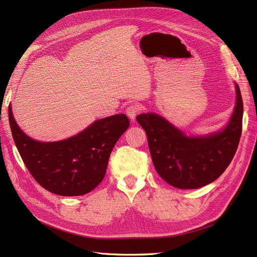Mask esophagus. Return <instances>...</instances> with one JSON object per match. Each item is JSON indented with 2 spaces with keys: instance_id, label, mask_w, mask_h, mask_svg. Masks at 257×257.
Instances as JSON below:
<instances>
[{
  "instance_id": "34e87169",
  "label": "esophagus",
  "mask_w": 257,
  "mask_h": 257,
  "mask_svg": "<svg viewBox=\"0 0 257 257\" xmlns=\"http://www.w3.org/2000/svg\"><path fill=\"white\" fill-rule=\"evenodd\" d=\"M141 106L139 105H137V104H131V105H128L127 107H126V109H125V113L127 114V116L128 118L131 119V120H133L134 121V119L136 118V115H137V113L141 111Z\"/></svg>"
}]
</instances>
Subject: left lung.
<instances>
[{
  "instance_id": "1",
  "label": "left lung",
  "mask_w": 257,
  "mask_h": 257,
  "mask_svg": "<svg viewBox=\"0 0 257 257\" xmlns=\"http://www.w3.org/2000/svg\"><path fill=\"white\" fill-rule=\"evenodd\" d=\"M236 102L223 128L204 135L185 134L155 112L136 120L146 131L153 165L168 184L181 190L198 189L216 180L234 158L241 136L243 104L235 82Z\"/></svg>"
}]
</instances>
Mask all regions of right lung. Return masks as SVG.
Instances as JSON below:
<instances>
[{"instance_id": "obj_1", "label": "right lung", "mask_w": 257, "mask_h": 257, "mask_svg": "<svg viewBox=\"0 0 257 257\" xmlns=\"http://www.w3.org/2000/svg\"><path fill=\"white\" fill-rule=\"evenodd\" d=\"M9 119L15 145L29 172L44 189L61 196L84 195L102 182L115 143L130 126L124 113L95 120L72 137L38 142Z\"/></svg>"}]
</instances>
